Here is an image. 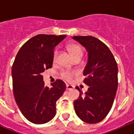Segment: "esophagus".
I'll use <instances>...</instances> for the list:
<instances>
[{"instance_id":"1","label":"esophagus","mask_w":134,"mask_h":134,"mask_svg":"<svg viewBox=\"0 0 134 134\" xmlns=\"http://www.w3.org/2000/svg\"><path fill=\"white\" fill-rule=\"evenodd\" d=\"M74 88V86L73 85H66V89L68 90V91H70V90H72Z\"/></svg>"}]
</instances>
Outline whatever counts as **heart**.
Returning <instances> with one entry per match:
<instances>
[{
  "label": "heart",
  "instance_id": "heart-1",
  "mask_svg": "<svg viewBox=\"0 0 134 134\" xmlns=\"http://www.w3.org/2000/svg\"><path fill=\"white\" fill-rule=\"evenodd\" d=\"M68 51L70 53L71 55L72 56L73 58H75L76 57L82 56V54H83V49L82 48V47L80 46H79V44H76V43H72V44H70L68 46ZM57 55H58V52L55 51L54 53V60L55 61V59H56ZM74 75V72H70V71H63L62 72L61 76L65 80H68V81H70L72 79L73 76Z\"/></svg>",
  "mask_w": 134,
  "mask_h": 134
}]
</instances>
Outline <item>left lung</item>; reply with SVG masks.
<instances>
[{
    "label": "left lung",
    "instance_id": "obj_1",
    "mask_svg": "<svg viewBox=\"0 0 134 134\" xmlns=\"http://www.w3.org/2000/svg\"><path fill=\"white\" fill-rule=\"evenodd\" d=\"M88 52L83 72L84 82L89 87L85 94L80 88L79 99L74 101L77 116L87 124H97L111 110L118 86V64L113 54L103 42L93 36H73Z\"/></svg>",
    "mask_w": 134,
    "mask_h": 134
}]
</instances>
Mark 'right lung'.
Segmentation results:
<instances>
[{"label": "right lung", "mask_w": 134, "mask_h": 134, "mask_svg": "<svg viewBox=\"0 0 134 134\" xmlns=\"http://www.w3.org/2000/svg\"><path fill=\"white\" fill-rule=\"evenodd\" d=\"M66 37L39 34L29 39L16 54L12 67L13 88L20 111L30 122L43 124L54 118L55 103L66 90L64 82L45 86L41 73L52 67L55 46Z\"/></svg>", "instance_id": "1"}]
</instances>
